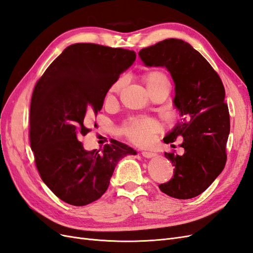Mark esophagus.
<instances>
[{"label":"esophagus","mask_w":253,"mask_h":253,"mask_svg":"<svg viewBox=\"0 0 253 253\" xmlns=\"http://www.w3.org/2000/svg\"><path fill=\"white\" fill-rule=\"evenodd\" d=\"M141 154L145 158H152V157H154L156 155L154 152H151V151H142Z\"/></svg>","instance_id":"34e87169"}]
</instances>
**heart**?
<instances>
[{"instance_id":"b5f03b06","label":"heart","mask_w":253,"mask_h":253,"mask_svg":"<svg viewBox=\"0 0 253 253\" xmlns=\"http://www.w3.org/2000/svg\"><path fill=\"white\" fill-rule=\"evenodd\" d=\"M143 80L147 85L149 91L162 86H170V80L164 71L155 70L151 71L143 76ZM125 83V79L120 78L115 81L112 85L110 93H116L122 87ZM160 125L154 119L150 117H133L128 119L124 126L121 127V134L126 138L137 144H143L148 142L152 136L160 131Z\"/></svg>"}]
</instances>
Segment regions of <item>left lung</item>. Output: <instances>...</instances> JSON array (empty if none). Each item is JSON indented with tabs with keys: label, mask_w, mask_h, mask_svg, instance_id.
Wrapping results in <instances>:
<instances>
[{
	"label": "left lung",
	"mask_w": 253,
	"mask_h": 253,
	"mask_svg": "<svg viewBox=\"0 0 253 253\" xmlns=\"http://www.w3.org/2000/svg\"><path fill=\"white\" fill-rule=\"evenodd\" d=\"M139 57L147 66H164L175 83L174 104L180 121L164 141L182 137V155L165 153L171 160L172 178L160 183L164 193L178 200L202 194L224 170L230 116L225 87L218 74L200 52L178 39H166L142 48ZM174 145V144H172Z\"/></svg>",
	"instance_id": "obj_1"
}]
</instances>
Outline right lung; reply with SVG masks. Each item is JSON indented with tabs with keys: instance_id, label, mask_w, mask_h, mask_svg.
Here are the masks:
<instances>
[{
	"instance_id": "add662e5",
	"label": "right lung",
	"mask_w": 253,
	"mask_h": 253,
	"mask_svg": "<svg viewBox=\"0 0 253 253\" xmlns=\"http://www.w3.org/2000/svg\"><path fill=\"white\" fill-rule=\"evenodd\" d=\"M134 50L94 43L66 47L37 81L30 102L29 140L42 180L61 201L85 206L109 188L117 163L136 152L117 140L102 152L84 150L87 117L133 64Z\"/></svg>"
}]
</instances>
